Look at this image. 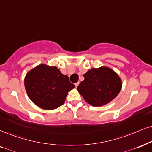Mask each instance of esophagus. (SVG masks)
Segmentation results:
<instances>
[{
    "label": "esophagus",
    "mask_w": 152,
    "mask_h": 152,
    "mask_svg": "<svg viewBox=\"0 0 152 152\" xmlns=\"http://www.w3.org/2000/svg\"><path fill=\"white\" fill-rule=\"evenodd\" d=\"M74 85H75V86H76V88H77V87H78V86L79 85V82H77V83H75Z\"/></svg>",
    "instance_id": "1"
}]
</instances>
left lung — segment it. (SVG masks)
<instances>
[{"label": "left lung", "instance_id": "1", "mask_svg": "<svg viewBox=\"0 0 152 152\" xmlns=\"http://www.w3.org/2000/svg\"><path fill=\"white\" fill-rule=\"evenodd\" d=\"M77 89L86 102L100 107L114 99L121 89L122 83L116 72L107 67L91 69L83 75Z\"/></svg>", "mask_w": 152, "mask_h": 152}]
</instances>
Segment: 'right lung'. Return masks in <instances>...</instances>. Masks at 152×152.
I'll use <instances>...</instances> for the list:
<instances>
[{"instance_id":"1","label":"right lung","mask_w":152,"mask_h":152,"mask_svg":"<svg viewBox=\"0 0 152 152\" xmlns=\"http://www.w3.org/2000/svg\"><path fill=\"white\" fill-rule=\"evenodd\" d=\"M26 91L31 100L42 109L52 110L64 104L74 85L55 66L38 65L26 75Z\"/></svg>"}]
</instances>
